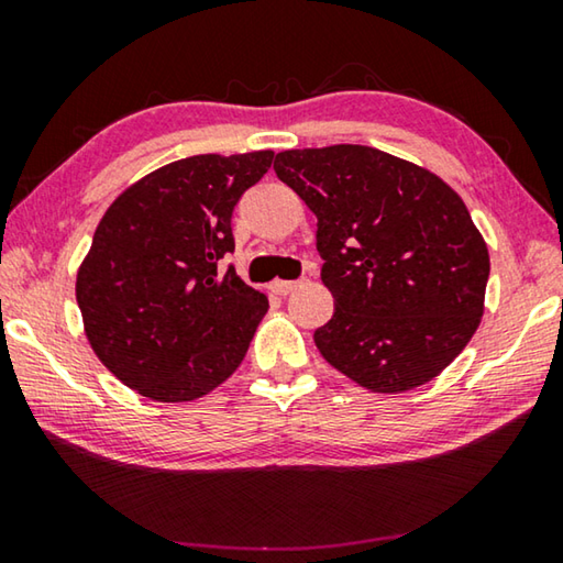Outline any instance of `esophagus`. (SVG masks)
<instances>
[{
    "label": "esophagus",
    "instance_id": "34e87169",
    "mask_svg": "<svg viewBox=\"0 0 563 563\" xmlns=\"http://www.w3.org/2000/svg\"><path fill=\"white\" fill-rule=\"evenodd\" d=\"M298 285H300V280H275L271 285V290L275 295H288V292H292L295 288H298Z\"/></svg>",
    "mask_w": 563,
    "mask_h": 563
}]
</instances>
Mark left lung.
Wrapping results in <instances>:
<instances>
[{"label":"left lung","mask_w":563,"mask_h":563,"mask_svg":"<svg viewBox=\"0 0 563 563\" xmlns=\"http://www.w3.org/2000/svg\"><path fill=\"white\" fill-rule=\"evenodd\" d=\"M318 218L320 278L335 312L320 355L373 393L430 383L479 328L489 251L454 190L379 148L338 144L275 156Z\"/></svg>","instance_id":"left-lung-1"}]
</instances>
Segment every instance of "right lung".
Returning a JSON list of instances; mask_svg holds the SVG:
<instances>
[{
  "mask_svg": "<svg viewBox=\"0 0 563 563\" xmlns=\"http://www.w3.org/2000/svg\"><path fill=\"white\" fill-rule=\"evenodd\" d=\"M273 151L201 154L123 190L76 275L84 330L123 385L156 402H188L241 365L268 298L223 258L233 208Z\"/></svg>",
  "mask_w": 563,
  "mask_h": 563,
  "instance_id": "add662e5",
  "label": "right lung"
}]
</instances>
